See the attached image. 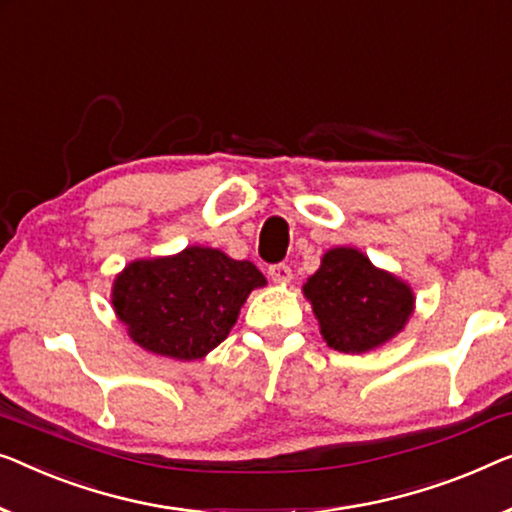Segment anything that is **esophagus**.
Wrapping results in <instances>:
<instances>
[{"instance_id": "1", "label": "esophagus", "mask_w": 512, "mask_h": 512, "mask_svg": "<svg viewBox=\"0 0 512 512\" xmlns=\"http://www.w3.org/2000/svg\"><path fill=\"white\" fill-rule=\"evenodd\" d=\"M270 277H272L274 284H288V281L293 279V272L286 263H277V265H272V268H270Z\"/></svg>"}]
</instances>
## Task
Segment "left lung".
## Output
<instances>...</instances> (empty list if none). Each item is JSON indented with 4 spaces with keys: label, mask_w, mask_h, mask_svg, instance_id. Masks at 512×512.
Returning <instances> with one entry per match:
<instances>
[{
    "label": "left lung",
    "mask_w": 512,
    "mask_h": 512,
    "mask_svg": "<svg viewBox=\"0 0 512 512\" xmlns=\"http://www.w3.org/2000/svg\"><path fill=\"white\" fill-rule=\"evenodd\" d=\"M325 344L339 353H367L406 328L416 309L413 288L376 268L355 247H332L302 286Z\"/></svg>",
    "instance_id": "obj_1"
}]
</instances>
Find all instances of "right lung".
I'll return each instance as SVG.
<instances>
[{
	"instance_id": "add662e5",
	"label": "right lung",
	"mask_w": 512,
	"mask_h": 512,
	"mask_svg": "<svg viewBox=\"0 0 512 512\" xmlns=\"http://www.w3.org/2000/svg\"><path fill=\"white\" fill-rule=\"evenodd\" d=\"M265 284L254 263L191 244L173 256L131 261L113 279L110 302L133 344L191 362L224 342L249 293Z\"/></svg>"
}]
</instances>
